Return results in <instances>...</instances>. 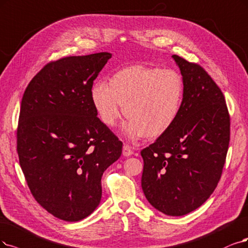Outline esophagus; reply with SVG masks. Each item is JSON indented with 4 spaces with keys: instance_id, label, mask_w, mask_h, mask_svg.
<instances>
[{
    "instance_id": "34e87169",
    "label": "esophagus",
    "mask_w": 248,
    "mask_h": 248,
    "mask_svg": "<svg viewBox=\"0 0 248 248\" xmlns=\"http://www.w3.org/2000/svg\"><path fill=\"white\" fill-rule=\"evenodd\" d=\"M134 153L133 149L130 147L129 145H124V148H123V154L124 156H131V155Z\"/></svg>"
}]
</instances>
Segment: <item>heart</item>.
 <instances>
[{
  "mask_svg": "<svg viewBox=\"0 0 248 248\" xmlns=\"http://www.w3.org/2000/svg\"><path fill=\"white\" fill-rule=\"evenodd\" d=\"M90 99L104 125L114 126L124 113L123 125L130 139L158 138L176 123L184 101V82L178 72L137 64L114 72L104 81H95Z\"/></svg>",
  "mask_w": 248,
  "mask_h": 248,
  "instance_id": "b5f03b06",
  "label": "heart"
}]
</instances>
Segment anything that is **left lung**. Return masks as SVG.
<instances>
[{
	"instance_id": "left-lung-1",
	"label": "left lung",
	"mask_w": 248,
	"mask_h": 248,
	"mask_svg": "<svg viewBox=\"0 0 248 248\" xmlns=\"http://www.w3.org/2000/svg\"><path fill=\"white\" fill-rule=\"evenodd\" d=\"M184 82V101L168 133L141 151L142 189L168 216L202 205L221 179L230 142V115L223 92L197 63L172 55Z\"/></svg>"
}]
</instances>
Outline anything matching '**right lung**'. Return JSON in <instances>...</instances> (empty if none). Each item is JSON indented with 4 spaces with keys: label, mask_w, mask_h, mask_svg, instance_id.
Segmentation results:
<instances>
[{
    "label": "right lung",
    "mask_w": 248,
    "mask_h": 248,
    "mask_svg": "<svg viewBox=\"0 0 248 248\" xmlns=\"http://www.w3.org/2000/svg\"><path fill=\"white\" fill-rule=\"evenodd\" d=\"M111 54L101 52L51 61L24 91L17 153L34 199L66 222L99 205L105 170L122 155L123 142L104 125L90 89Z\"/></svg>",
    "instance_id": "1"
}]
</instances>
